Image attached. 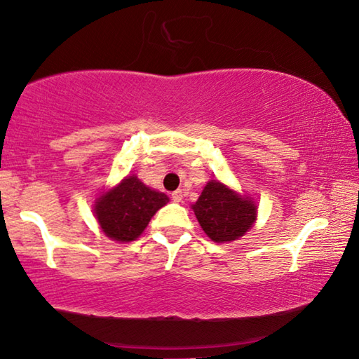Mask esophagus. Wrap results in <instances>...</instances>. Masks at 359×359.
<instances>
[{
	"label": "esophagus",
	"mask_w": 359,
	"mask_h": 359,
	"mask_svg": "<svg viewBox=\"0 0 359 359\" xmlns=\"http://www.w3.org/2000/svg\"><path fill=\"white\" fill-rule=\"evenodd\" d=\"M172 201L173 202H181L183 201V191H175L172 194Z\"/></svg>",
	"instance_id": "esophagus-1"
}]
</instances>
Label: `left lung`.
Segmentation results:
<instances>
[{"label": "left lung", "mask_w": 359, "mask_h": 359, "mask_svg": "<svg viewBox=\"0 0 359 359\" xmlns=\"http://www.w3.org/2000/svg\"><path fill=\"white\" fill-rule=\"evenodd\" d=\"M192 210L203 233L218 244L239 239L257 219L255 202L218 180L208 181Z\"/></svg>", "instance_id": "obj_1"}]
</instances>
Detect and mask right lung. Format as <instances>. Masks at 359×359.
Returning a JSON list of instances; mask_svg holds the SVG:
<instances>
[{
    "label": "right lung",
    "mask_w": 359,
    "mask_h": 359,
    "mask_svg": "<svg viewBox=\"0 0 359 359\" xmlns=\"http://www.w3.org/2000/svg\"><path fill=\"white\" fill-rule=\"evenodd\" d=\"M168 201L163 192L151 189L131 175L97 197L95 215L102 233L110 239L131 242L142 234L151 218Z\"/></svg>",
    "instance_id": "right-lung-1"
}]
</instances>
